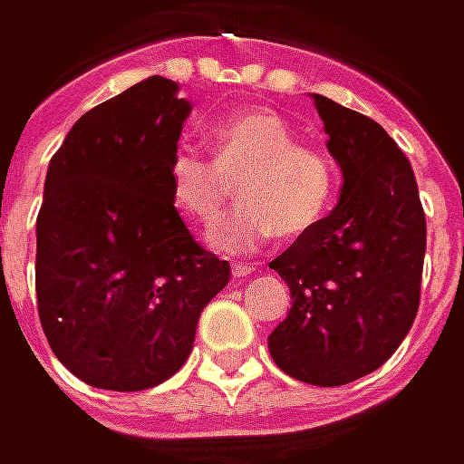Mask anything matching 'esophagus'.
<instances>
[{"label":"esophagus","instance_id":"esophagus-1","mask_svg":"<svg viewBox=\"0 0 464 464\" xmlns=\"http://www.w3.org/2000/svg\"><path fill=\"white\" fill-rule=\"evenodd\" d=\"M253 271H256V268L247 266V264H235V266H232V276H235V279H243V276H250Z\"/></svg>","mask_w":464,"mask_h":464}]
</instances>
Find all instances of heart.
<instances>
[{
    "label": "heart",
    "instance_id": "b5f03b06",
    "mask_svg": "<svg viewBox=\"0 0 464 464\" xmlns=\"http://www.w3.org/2000/svg\"><path fill=\"white\" fill-rule=\"evenodd\" d=\"M214 161L179 146L167 167L174 211L206 224L227 200L237 177L240 203L206 232V243L227 256L253 253L285 235L295 237L324 219L336 196L334 161L318 149L297 143L287 117L253 106L206 125Z\"/></svg>",
    "mask_w": 464,
    "mask_h": 464
}]
</instances>
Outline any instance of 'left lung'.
<instances>
[{
	"mask_svg": "<svg viewBox=\"0 0 464 464\" xmlns=\"http://www.w3.org/2000/svg\"><path fill=\"white\" fill-rule=\"evenodd\" d=\"M311 99L342 188L329 217L268 264L292 295L268 353L297 382L342 386L382 368L415 321L426 217L412 167L386 130L326 96Z\"/></svg>",
	"mask_w": 464,
	"mask_h": 464,
	"instance_id": "1",
	"label": "left lung"
}]
</instances>
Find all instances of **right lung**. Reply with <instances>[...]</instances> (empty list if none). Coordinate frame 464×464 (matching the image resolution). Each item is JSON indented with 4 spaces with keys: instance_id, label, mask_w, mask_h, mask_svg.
I'll list each match as a JSON object with an SVG mask.
<instances>
[{
    "instance_id": "1",
    "label": "right lung",
    "mask_w": 464,
    "mask_h": 464,
    "mask_svg": "<svg viewBox=\"0 0 464 464\" xmlns=\"http://www.w3.org/2000/svg\"><path fill=\"white\" fill-rule=\"evenodd\" d=\"M161 75L93 106L49 161L35 219L38 318L81 382L140 392L188 360L229 282L174 211L167 167L190 102Z\"/></svg>"
}]
</instances>
